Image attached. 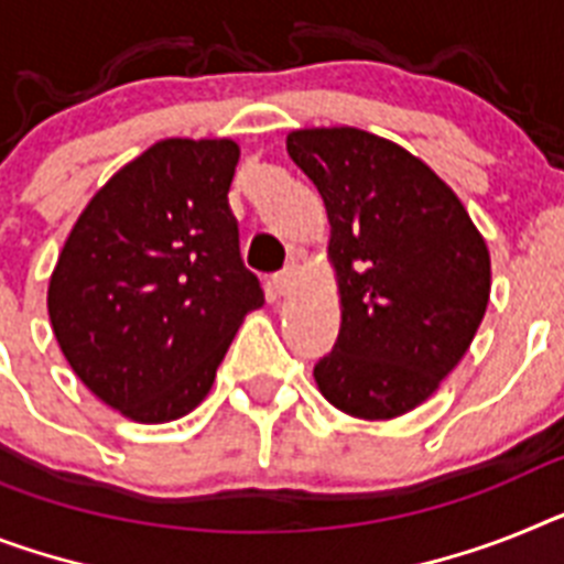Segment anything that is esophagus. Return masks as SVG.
I'll return each mask as SVG.
<instances>
[{"label":"esophagus","instance_id":"esophagus-1","mask_svg":"<svg viewBox=\"0 0 564 564\" xmlns=\"http://www.w3.org/2000/svg\"><path fill=\"white\" fill-rule=\"evenodd\" d=\"M292 286H295V269H286V272L274 274L272 278V290L278 292V295H290Z\"/></svg>","mask_w":564,"mask_h":564}]
</instances>
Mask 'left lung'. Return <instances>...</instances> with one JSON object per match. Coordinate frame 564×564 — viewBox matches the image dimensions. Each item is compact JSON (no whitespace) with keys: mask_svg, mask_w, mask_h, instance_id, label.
<instances>
[{"mask_svg":"<svg viewBox=\"0 0 564 564\" xmlns=\"http://www.w3.org/2000/svg\"><path fill=\"white\" fill-rule=\"evenodd\" d=\"M329 217L340 292L333 352L315 364L324 399L384 421L427 401L485 318L490 252L447 183L370 131L301 129L286 137Z\"/></svg>","mask_w":564,"mask_h":564,"instance_id":"1","label":"left lung"}]
</instances>
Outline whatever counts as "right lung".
<instances>
[{"label": "right lung", "mask_w": 564, "mask_h": 564, "mask_svg": "<svg viewBox=\"0 0 564 564\" xmlns=\"http://www.w3.org/2000/svg\"><path fill=\"white\" fill-rule=\"evenodd\" d=\"M238 160L235 140H160L94 194L59 252L48 283L59 349L126 419L192 413L263 304L229 209Z\"/></svg>", "instance_id": "add662e5"}]
</instances>
